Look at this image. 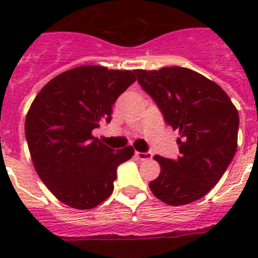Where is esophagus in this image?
<instances>
[{
  "label": "esophagus",
  "instance_id": "obj_1",
  "mask_svg": "<svg viewBox=\"0 0 258 258\" xmlns=\"http://www.w3.org/2000/svg\"><path fill=\"white\" fill-rule=\"evenodd\" d=\"M135 155H137L138 159H141V161H147V159H151V157H153V154L151 153H139V151H137Z\"/></svg>",
  "mask_w": 258,
  "mask_h": 258
}]
</instances>
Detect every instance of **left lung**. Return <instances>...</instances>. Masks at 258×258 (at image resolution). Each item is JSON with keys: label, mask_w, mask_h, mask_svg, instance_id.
Masks as SVG:
<instances>
[{"label": "left lung", "mask_w": 258, "mask_h": 258, "mask_svg": "<svg viewBox=\"0 0 258 258\" xmlns=\"http://www.w3.org/2000/svg\"><path fill=\"white\" fill-rule=\"evenodd\" d=\"M138 82L179 131L176 161L155 155L161 166L149 183L158 200L171 206L200 200L221 179L237 150L240 117L217 83L183 67L135 70Z\"/></svg>", "instance_id": "1"}]
</instances>
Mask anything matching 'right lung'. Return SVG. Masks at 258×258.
I'll use <instances>...</instances> for the list:
<instances>
[{
    "instance_id": "right-lung-1",
    "label": "right lung",
    "mask_w": 258,
    "mask_h": 258,
    "mask_svg": "<svg viewBox=\"0 0 258 258\" xmlns=\"http://www.w3.org/2000/svg\"><path fill=\"white\" fill-rule=\"evenodd\" d=\"M135 80L133 71L80 66L57 75L34 97L25 119L30 158L62 204L88 210L111 196L117 166L134 149L115 151L92 131L111 121L113 103Z\"/></svg>"
}]
</instances>
